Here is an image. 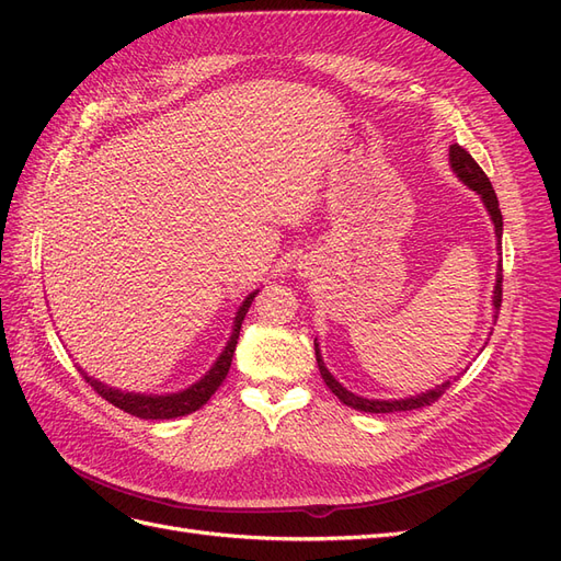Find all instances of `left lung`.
I'll return each mask as SVG.
<instances>
[{
    "label": "left lung",
    "mask_w": 561,
    "mask_h": 561,
    "mask_svg": "<svg viewBox=\"0 0 561 561\" xmlns=\"http://www.w3.org/2000/svg\"><path fill=\"white\" fill-rule=\"evenodd\" d=\"M449 163H451V171L456 173V178L461 180L466 186H470L472 192H478L484 208L491 217V222H494V231H496V248L501 252V239H503V215H501V208H499V198H496V192L494 186H491L489 178L484 175L482 168L478 165V161H474L468 151L461 147V145H451L449 147ZM503 297V260L499 262V268H496V285H494V318H499V309H501V299ZM316 360H318V369L322 379H325L328 388L332 390V393L342 400L346 407H353V410L358 412H369V414H390V412H410V410H419V407H426L431 402H435L439 396L445 393V390L449 388L451 381H445L443 386H435L431 390H426V393L421 396H410L404 400H369V398H360L351 393V390H346L342 383H339L332 375L330 369L325 367V363H322V355H320V348H318V342H316Z\"/></svg>",
    "instance_id": "8db88e82"
}]
</instances>
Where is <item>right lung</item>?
<instances>
[{"instance_id":"right-lung-1","label":"right lung","mask_w":561,"mask_h":561,"mask_svg":"<svg viewBox=\"0 0 561 561\" xmlns=\"http://www.w3.org/2000/svg\"><path fill=\"white\" fill-rule=\"evenodd\" d=\"M257 293L260 290L250 293L245 297V301L241 304V309H239V313H236V320H233V332L229 336V342H227L225 351L219 353V358L215 360V365L208 369V375L201 377L190 388L180 390V393H168V396L126 393V390L112 388V386H107L103 381L89 377L81 367H79V371L83 375V379H87L93 386V390H95L98 396H103L110 404H114V407H118V410H124V412L138 416V419H151V421H154V419H178V416H184V414H192V412L198 410V407L206 404L210 400V396L215 393V390L222 386V381L227 379L236 344H239L243 318H245L250 304H252V299H254V295H257Z\"/></svg>"}]
</instances>
